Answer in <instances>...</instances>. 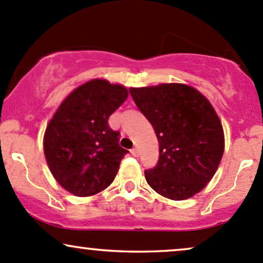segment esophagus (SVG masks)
<instances>
[{
	"mask_svg": "<svg viewBox=\"0 0 263 263\" xmlns=\"http://www.w3.org/2000/svg\"><path fill=\"white\" fill-rule=\"evenodd\" d=\"M131 154L135 156V157H138V156H140V151H138V148L137 147H134V148L131 149Z\"/></svg>",
	"mask_w": 263,
	"mask_h": 263,
	"instance_id": "obj_1",
	"label": "esophagus"
}]
</instances>
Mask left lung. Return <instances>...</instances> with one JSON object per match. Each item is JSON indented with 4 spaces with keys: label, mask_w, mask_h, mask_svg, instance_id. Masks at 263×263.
<instances>
[{
    "label": "left lung",
    "mask_w": 263,
    "mask_h": 263,
    "mask_svg": "<svg viewBox=\"0 0 263 263\" xmlns=\"http://www.w3.org/2000/svg\"><path fill=\"white\" fill-rule=\"evenodd\" d=\"M135 103L149 121L160 145L147 183L174 201L191 198L212 180L224 151L220 117L198 89L184 83L131 87Z\"/></svg>",
    "instance_id": "1"
}]
</instances>
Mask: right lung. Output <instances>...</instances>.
<instances>
[{
    "instance_id": "add662e5",
    "label": "right lung",
    "mask_w": 263,
    "mask_h": 263,
    "mask_svg": "<svg viewBox=\"0 0 263 263\" xmlns=\"http://www.w3.org/2000/svg\"><path fill=\"white\" fill-rule=\"evenodd\" d=\"M123 85L93 79L62 101L46 127L43 151L54 180L79 197L96 195L116 177L127 149L108 117L125 102Z\"/></svg>"
}]
</instances>
